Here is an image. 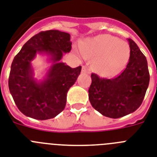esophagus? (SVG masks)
Returning <instances> with one entry per match:
<instances>
[{"instance_id": "1", "label": "esophagus", "mask_w": 157, "mask_h": 157, "mask_svg": "<svg viewBox=\"0 0 157 157\" xmlns=\"http://www.w3.org/2000/svg\"><path fill=\"white\" fill-rule=\"evenodd\" d=\"M82 72L83 73H88L89 74L90 73V69L87 66H83L82 67Z\"/></svg>"}]
</instances>
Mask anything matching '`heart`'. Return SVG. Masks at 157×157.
I'll return each mask as SVG.
<instances>
[{"label": "heart", "mask_w": 157, "mask_h": 157, "mask_svg": "<svg viewBox=\"0 0 157 157\" xmlns=\"http://www.w3.org/2000/svg\"><path fill=\"white\" fill-rule=\"evenodd\" d=\"M80 50L84 56L95 57L94 68L103 76L118 72L127 63L130 54L125 41L109 34L87 39L80 45Z\"/></svg>", "instance_id": "heart-1"}]
</instances>
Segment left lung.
<instances>
[{"label":"left lung","instance_id":"left-lung-1","mask_svg":"<svg viewBox=\"0 0 157 157\" xmlns=\"http://www.w3.org/2000/svg\"><path fill=\"white\" fill-rule=\"evenodd\" d=\"M129 61L126 68L113 79L93 73L89 89L91 105L105 117L117 119L135 112L142 104L149 84L148 62L139 47L128 39Z\"/></svg>","mask_w":157,"mask_h":157}]
</instances>
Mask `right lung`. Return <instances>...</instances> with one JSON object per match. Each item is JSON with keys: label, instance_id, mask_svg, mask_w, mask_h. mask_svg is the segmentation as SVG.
I'll list each match as a JSON object with an SVG mask.
<instances>
[{"label": "right lung", "instance_id": "add662e5", "mask_svg": "<svg viewBox=\"0 0 157 157\" xmlns=\"http://www.w3.org/2000/svg\"><path fill=\"white\" fill-rule=\"evenodd\" d=\"M72 48L70 34L59 30L40 32L24 44L14 57L9 89L18 109L33 119H52L65 108L67 93L81 73V66L72 68L60 62ZM40 54L50 64L41 79L34 77L31 61Z\"/></svg>", "mask_w": 157, "mask_h": 157}]
</instances>
